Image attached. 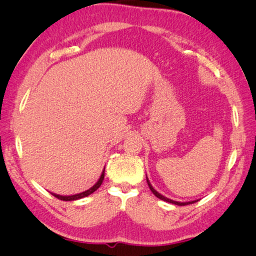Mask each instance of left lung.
<instances>
[{"instance_id": "left-lung-1", "label": "left lung", "mask_w": 256, "mask_h": 256, "mask_svg": "<svg viewBox=\"0 0 256 256\" xmlns=\"http://www.w3.org/2000/svg\"><path fill=\"white\" fill-rule=\"evenodd\" d=\"M146 183H148V185H149V188L151 190V192H152V193L154 194V196H157L158 198H160V200L166 201V202H170V203H172V204H176V206H188V204H192V203H196V201H198V200L190 201V202H177V201H172V200H170V198H166V196H162V194H160V193H158L157 190H156L152 188V185L150 184V182H149V180H148V177H146Z\"/></svg>"}]
</instances>
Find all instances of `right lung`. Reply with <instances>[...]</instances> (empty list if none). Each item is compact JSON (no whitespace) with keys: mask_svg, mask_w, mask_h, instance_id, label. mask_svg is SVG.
I'll use <instances>...</instances> for the list:
<instances>
[{"mask_svg":"<svg viewBox=\"0 0 256 256\" xmlns=\"http://www.w3.org/2000/svg\"><path fill=\"white\" fill-rule=\"evenodd\" d=\"M104 177H105V170H102L100 177H99V180L96 184H94L92 188H90L89 190H84V192L82 193H79V194H74V196H58V194H55V193H52L55 198H60V200H63V201H74V200H79V198H86L90 196V194H92L94 190H97L99 188V186L102 185V180H104Z\"/></svg>","mask_w":256,"mask_h":256,"instance_id":"obj_1","label":"right lung"}]
</instances>
